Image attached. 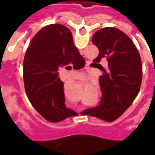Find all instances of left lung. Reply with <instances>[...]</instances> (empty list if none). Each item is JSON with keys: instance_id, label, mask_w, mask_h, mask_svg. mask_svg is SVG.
I'll return each instance as SVG.
<instances>
[{"instance_id": "1", "label": "left lung", "mask_w": 155, "mask_h": 155, "mask_svg": "<svg viewBox=\"0 0 155 155\" xmlns=\"http://www.w3.org/2000/svg\"><path fill=\"white\" fill-rule=\"evenodd\" d=\"M92 43L99 54L93 62L104 71L99 78L101 103L97 107L84 110L90 115L112 122L117 119L133 103L140 91L142 80V65L140 54L131 39L115 27H104L97 31ZM103 58L109 62L108 71L97 64Z\"/></svg>"}]
</instances>
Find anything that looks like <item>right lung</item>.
<instances>
[{"label":"right lung","instance_id":"add662e5","mask_svg":"<svg viewBox=\"0 0 155 155\" xmlns=\"http://www.w3.org/2000/svg\"><path fill=\"white\" fill-rule=\"evenodd\" d=\"M82 58L71 31L60 24L43 27L31 40L23 62L25 90L33 108L48 122L78 115L64 104V83L57 71L58 67L79 70Z\"/></svg>","mask_w":155,"mask_h":155}]
</instances>
